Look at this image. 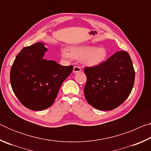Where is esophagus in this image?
<instances>
[{
  "mask_svg": "<svg viewBox=\"0 0 151 151\" xmlns=\"http://www.w3.org/2000/svg\"><path fill=\"white\" fill-rule=\"evenodd\" d=\"M81 72V68L80 67H78L77 66H75L73 68V73H80Z\"/></svg>",
  "mask_w": 151,
  "mask_h": 151,
  "instance_id": "esophagus-1",
  "label": "esophagus"
}]
</instances>
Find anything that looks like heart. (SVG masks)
Returning a JSON list of instances; mask_svg holds the SVG:
<instances>
[{"instance_id": "1", "label": "heart", "mask_w": 151, "mask_h": 151, "mask_svg": "<svg viewBox=\"0 0 151 151\" xmlns=\"http://www.w3.org/2000/svg\"><path fill=\"white\" fill-rule=\"evenodd\" d=\"M108 52L105 48L90 45H75L69 48V51L64 48L61 50V57L65 59L81 60L85 66L94 67L106 60Z\"/></svg>"}]
</instances>
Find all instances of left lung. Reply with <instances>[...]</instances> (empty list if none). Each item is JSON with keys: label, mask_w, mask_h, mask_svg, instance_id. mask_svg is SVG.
Listing matches in <instances>:
<instances>
[{"label": "left lung", "mask_w": 151, "mask_h": 151, "mask_svg": "<svg viewBox=\"0 0 151 151\" xmlns=\"http://www.w3.org/2000/svg\"><path fill=\"white\" fill-rule=\"evenodd\" d=\"M86 84L84 93L92 106L111 111L123 103L133 87L135 73L126 51H119L101 65L86 67Z\"/></svg>", "instance_id": "obj_1"}]
</instances>
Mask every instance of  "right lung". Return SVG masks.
Wrapping results in <instances>:
<instances>
[{
    "label": "right lung",
    "mask_w": 151,
    "mask_h": 151,
    "mask_svg": "<svg viewBox=\"0 0 151 151\" xmlns=\"http://www.w3.org/2000/svg\"><path fill=\"white\" fill-rule=\"evenodd\" d=\"M47 50L42 42L24 47L11 67L12 91L20 103L33 111H42L52 105L64 81L73 69L72 65L62 66L45 59Z\"/></svg>",
    "instance_id": "add662e5"
}]
</instances>
